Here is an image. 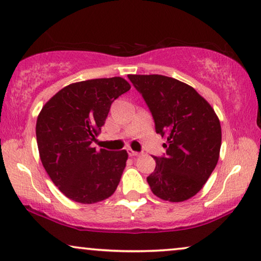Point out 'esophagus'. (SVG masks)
Here are the masks:
<instances>
[{"mask_svg":"<svg viewBox=\"0 0 261 261\" xmlns=\"http://www.w3.org/2000/svg\"><path fill=\"white\" fill-rule=\"evenodd\" d=\"M127 152L130 156H140L141 155V152L135 151V150H133V149H127Z\"/></svg>","mask_w":261,"mask_h":261,"instance_id":"esophagus-1","label":"esophagus"}]
</instances>
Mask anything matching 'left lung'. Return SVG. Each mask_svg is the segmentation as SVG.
I'll use <instances>...</instances> for the list:
<instances>
[{
    "label": "left lung",
    "mask_w": 261,
    "mask_h": 261,
    "mask_svg": "<svg viewBox=\"0 0 261 261\" xmlns=\"http://www.w3.org/2000/svg\"><path fill=\"white\" fill-rule=\"evenodd\" d=\"M143 96L156 134L167 138L155 171L147 178L152 193L163 200L184 201L199 192L217 165L220 120L196 89L163 75H128Z\"/></svg>",
    "instance_id": "obj_1"
}]
</instances>
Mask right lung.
<instances>
[{
	"label": "right lung",
	"mask_w": 261,
	"mask_h": 261,
	"mask_svg": "<svg viewBox=\"0 0 261 261\" xmlns=\"http://www.w3.org/2000/svg\"><path fill=\"white\" fill-rule=\"evenodd\" d=\"M131 86L121 77L72 83L45 103L36 135L41 163L69 199L101 201L116 191L126 165V150L92 148L111 105Z\"/></svg>",
	"instance_id": "right-lung-1"
}]
</instances>
